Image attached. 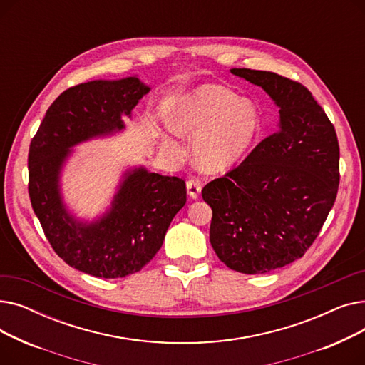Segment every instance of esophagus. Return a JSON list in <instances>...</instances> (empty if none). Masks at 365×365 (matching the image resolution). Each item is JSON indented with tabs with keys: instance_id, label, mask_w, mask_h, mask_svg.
Masks as SVG:
<instances>
[{
	"instance_id": "esophagus-1",
	"label": "esophagus",
	"mask_w": 365,
	"mask_h": 365,
	"mask_svg": "<svg viewBox=\"0 0 365 365\" xmlns=\"http://www.w3.org/2000/svg\"><path fill=\"white\" fill-rule=\"evenodd\" d=\"M201 182L198 178H190L187 182H186V189H187V195L190 198L197 200L200 195H201Z\"/></svg>"
}]
</instances>
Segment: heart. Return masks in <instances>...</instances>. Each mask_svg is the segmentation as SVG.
Here are the masks:
<instances>
[{"mask_svg": "<svg viewBox=\"0 0 365 365\" xmlns=\"http://www.w3.org/2000/svg\"><path fill=\"white\" fill-rule=\"evenodd\" d=\"M170 125L183 136L197 138L194 155L202 170L220 173L252 149L262 130V115L253 102L240 99L232 90L207 84L176 105Z\"/></svg>", "mask_w": 365, "mask_h": 365, "instance_id": "1", "label": "heart"}]
</instances>
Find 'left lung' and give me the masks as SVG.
I'll list each match as a JSON object with an SVG mask.
<instances>
[{
    "instance_id": "left-lung-1",
    "label": "left lung",
    "mask_w": 365,
    "mask_h": 365,
    "mask_svg": "<svg viewBox=\"0 0 365 365\" xmlns=\"http://www.w3.org/2000/svg\"><path fill=\"white\" fill-rule=\"evenodd\" d=\"M279 108L278 130L223 178L207 183L210 242L241 274H264L300 259L318 237L339 189L334 125L303 84L275 72L234 68Z\"/></svg>"
}]
</instances>
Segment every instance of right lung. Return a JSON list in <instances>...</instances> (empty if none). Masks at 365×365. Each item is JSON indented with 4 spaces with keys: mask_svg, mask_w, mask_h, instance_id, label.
Instances as JSON below:
<instances>
[{
    "mask_svg": "<svg viewBox=\"0 0 365 365\" xmlns=\"http://www.w3.org/2000/svg\"><path fill=\"white\" fill-rule=\"evenodd\" d=\"M148 91L136 76L73 86L50 105L29 145L28 192L46 238L69 266L98 278L139 272L186 202L183 179L142 167L125 173L110 210L98 222H76L62 202L59 175L69 148L124 128L121 115H130Z\"/></svg>",
    "mask_w": 365,
    "mask_h": 365,
    "instance_id": "add662e5",
    "label": "right lung"
}]
</instances>
